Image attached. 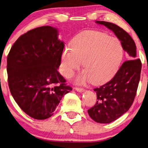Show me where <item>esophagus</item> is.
I'll return each mask as SVG.
<instances>
[{"instance_id": "esophagus-1", "label": "esophagus", "mask_w": 148, "mask_h": 148, "mask_svg": "<svg viewBox=\"0 0 148 148\" xmlns=\"http://www.w3.org/2000/svg\"><path fill=\"white\" fill-rule=\"evenodd\" d=\"M75 89H76V90H77L78 92H82L84 91V88H83L76 87V88H75Z\"/></svg>"}]
</instances>
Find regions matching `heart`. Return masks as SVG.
I'll return each instance as SVG.
<instances>
[{
	"mask_svg": "<svg viewBox=\"0 0 148 148\" xmlns=\"http://www.w3.org/2000/svg\"><path fill=\"white\" fill-rule=\"evenodd\" d=\"M124 51L119 39L96 30L82 32L73 38L62 54V73L70 77L81 66L83 72L76 78L78 83L90 81L101 84L109 81L119 70Z\"/></svg>",
	"mask_w": 148,
	"mask_h": 148,
	"instance_id": "1",
	"label": "heart"
}]
</instances>
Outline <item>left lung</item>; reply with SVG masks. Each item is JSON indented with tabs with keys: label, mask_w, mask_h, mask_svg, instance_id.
Returning a JSON list of instances; mask_svg holds the SVG:
<instances>
[{
	"label": "left lung",
	"mask_w": 148,
	"mask_h": 148,
	"mask_svg": "<svg viewBox=\"0 0 148 148\" xmlns=\"http://www.w3.org/2000/svg\"><path fill=\"white\" fill-rule=\"evenodd\" d=\"M95 22L113 32L130 59L123 63L111 80L94 88L97 101L88 110V115L98 123H110L127 112L133 104L140 80L141 62L137 59L135 43L127 32L114 23L103 21Z\"/></svg>",
	"instance_id": "1"
}]
</instances>
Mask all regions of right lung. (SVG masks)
<instances>
[{
	"mask_svg": "<svg viewBox=\"0 0 148 148\" xmlns=\"http://www.w3.org/2000/svg\"><path fill=\"white\" fill-rule=\"evenodd\" d=\"M51 26L31 29L19 36L7 56L11 93L21 110L37 120L51 117L63 96L72 90L58 72L64 48Z\"/></svg>",
	"mask_w": 148,
	"mask_h": 148,
	"instance_id": "1",
	"label": "right lung"
}]
</instances>
